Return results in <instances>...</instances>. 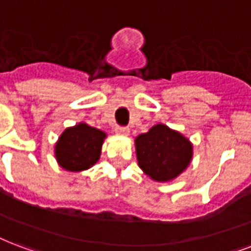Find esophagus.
<instances>
[{
    "mask_svg": "<svg viewBox=\"0 0 251 251\" xmlns=\"http://www.w3.org/2000/svg\"><path fill=\"white\" fill-rule=\"evenodd\" d=\"M115 132L119 135H123V136H128L129 135V128L127 127H116L115 128Z\"/></svg>",
    "mask_w": 251,
    "mask_h": 251,
    "instance_id": "esophagus-1",
    "label": "esophagus"
}]
</instances>
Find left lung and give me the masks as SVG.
Listing matches in <instances>:
<instances>
[{
    "instance_id": "1",
    "label": "left lung",
    "mask_w": 251,
    "mask_h": 251,
    "mask_svg": "<svg viewBox=\"0 0 251 251\" xmlns=\"http://www.w3.org/2000/svg\"><path fill=\"white\" fill-rule=\"evenodd\" d=\"M135 148L141 171L159 182L175 180L188 168L193 156L189 139L165 124H156L139 135Z\"/></svg>"
}]
</instances>
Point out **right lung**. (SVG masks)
Returning a JSON list of instances; mask_svg holds the SVG:
<instances>
[{
	"mask_svg": "<svg viewBox=\"0 0 251 251\" xmlns=\"http://www.w3.org/2000/svg\"><path fill=\"white\" fill-rule=\"evenodd\" d=\"M105 137V132L86 123L66 128L54 148L59 167L69 172H82L91 168L100 157Z\"/></svg>",
	"mask_w": 251,
	"mask_h": 251,
	"instance_id": "obj_1",
	"label": "right lung"
}]
</instances>
